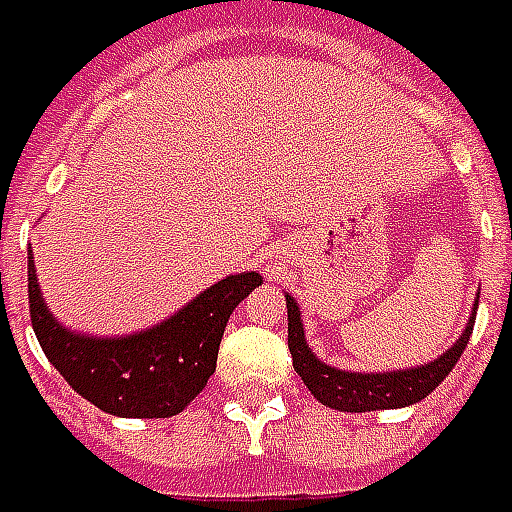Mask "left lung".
I'll return each mask as SVG.
<instances>
[{
    "label": "left lung",
    "mask_w": 512,
    "mask_h": 512,
    "mask_svg": "<svg viewBox=\"0 0 512 512\" xmlns=\"http://www.w3.org/2000/svg\"><path fill=\"white\" fill-rule=\"evenodd\" d=\"M286 311H289V353H292V364H295L300 380L322 405L350 413L405 408V405L424 400L452 372V366L458 364V358L469 344L471 331H474V317H477V306H474L469 325L458 344L441 358H436L433 364L400 369V372H383V375H355V372H339L314 358L303 339V322H300L297 303L289 295H286Z\"/></svg>",
    "instance_id": "left-lung-1"
}]
</instances>
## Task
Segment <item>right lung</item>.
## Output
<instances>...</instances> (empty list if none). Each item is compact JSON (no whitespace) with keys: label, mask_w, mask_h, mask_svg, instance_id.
I'll return each instance as SVG.
<instances>
[{"label":"right lung","mask_w":512,"mask_h":512,"mask_svg":"<svg viewBox=\"0 0 512 512\" xmlns=\"http://www.w3.org/2000/svg\"><path fill=\"white\" fill-rule=\"evenodd\" d=\"M27 259L32 328L46 358L96 408L134 419L176 416L204 391L231 311L262 284L259 273L228 275L151 331L93 339L57 325L43 306L32 250Z\"/></svg>","instance_id":"right-lung-1"}]
</instances>
